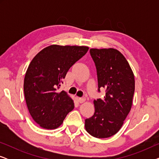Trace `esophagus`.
I'll use <instances>...</instances> for the list:
<instances>
[{"label":"esophagus","instance_id":"obj_1","mask_svg":"<svg viewBox=\"0 0 159 159\" xmlns=\"http://www.w3.org/2000/svg\"><path fill=\"white\" fill-rule=\"evenodd\" d=\"M78 101H79L80 103H84V102L85 101V98H78Z\"/></svg>","mask_w":159,"mask_h":159}]
</instances>
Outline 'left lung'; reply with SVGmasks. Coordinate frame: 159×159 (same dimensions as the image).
<instances>
[{
	"instance_id": "left-lung-1",
	"label": "left lung",
	"mask_w": 159,
	"mask_h": 159,
	"mask_svg": "<svg viewBox=\"0 0 159 159\" xmlns=\"http://www.w3.org/2000/svg\"><path fill=\"white\" fill-rule=\"evenodd\" d=\"M90 53L96 67L98 90L105 89L106 95L95 100V113L85 119L84 127L95 138H109L121 129L131 109L134 74L125 56L116 49L92 48Z\"/></svg>"
}]
</instances>
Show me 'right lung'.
<instances>
[{"mask_svg": "<svg viewBox=\"0 0 159 159\" xmlns=\"http://www.w3.org/2000/svg\"><path fill=\"white\" fill-rule=\"evenodd\" d=\"M87 46L52 45L34 56L28 66L24 81L26 103L32 119L41 127H59L73 110V100L57 89L71 66L84 56Z\"/></svg>", "mask_w": 159, "mask_h": 159, "instance_id": "add662e5", "label": "right lung"}]
</instances>
